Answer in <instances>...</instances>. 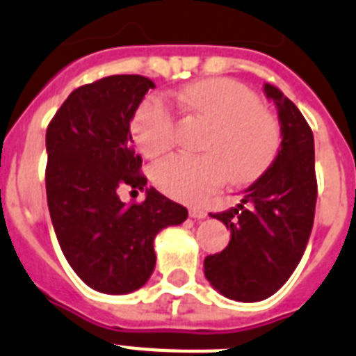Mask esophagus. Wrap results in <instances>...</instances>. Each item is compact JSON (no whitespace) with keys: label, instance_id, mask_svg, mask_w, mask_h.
I'll list each match as a JSON object with an SVG mask.
<instances>
[{"label":"esophagus","instance_id":"1","mask_svg":"<svg viewBox=\"0 0 356 356\" xmlns=\"http://www.w3.org/2000/svg\"><path fill=\"white\" fill-rule=\"evenodd\" d=\"M190 216H191V218H195V220H204V218L208 216V213L204 211L202 208H191L190 209Z\"/></svg>","mask_w":356,"mask_h":356}]
</instances>
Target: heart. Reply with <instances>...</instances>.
<instances>
[{
    "instance_id": "obj_1",
    "label": "heart",
    "mask_w": 356,
    "mask_h": 356,
    "mask_svg": "<svg viewBox=\"0 0 356 356\" xmlns=\"http://www.w3.org/2000/svg\"><path fill=\"white\" fill-rule=\"evenodd\" d=\"M184 109L211 125L204 156L177 154L152 172L163 193L182 202H200L227 179L252 182L274 163L281 145L276 118L259 107L251 89L229 79H206L179 92ZM175 114L161 98H147L134 113L131 132L148 157H157L175 141Z\"/></svg>"
}]
</instances>
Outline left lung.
Returning <instances> with one entry per match:
<instances>
[{"instance_id":"8db88e82","label":"left lung","mask_w":356,"mask_h":356,"mask_svg":"<svg viewBox=\"0 0 356 356\" xmlns=\"http://www.w3.org/2000/svg\"><path fill=\"white\" fill-rule=\"evenodd\" d=\"M264 92L277 109L280 150L238 208L211 215L231 229V240L204 259L213 289L240 302L270 298L292 276L307 249L317 200L310 125L276 86L265 84Z\"/></svg>"}]
</instances>
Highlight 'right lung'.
Wrapping results in <instances>:
<instances>
[{
    "label": "right lung",
    "mask_w": 356,
    "mask_h": 356,
    "mask_svg": "<svg viewBox=\"0 0 356 356\" xmlns=\"http://www.w3.org/2000/svg\"><path fill=\"white\" fill-rule=\"evenodd\" d=\"M154 82L113 75L75 89L46 131V197L58 245L86 285L102 293L141 289L156 267L154 240L188 209L147 186L132 148L131 122ZM145 190L140 204L120 187Z\"/></svg>",
    "instance_id": "obj_1"
}]
</instances>
